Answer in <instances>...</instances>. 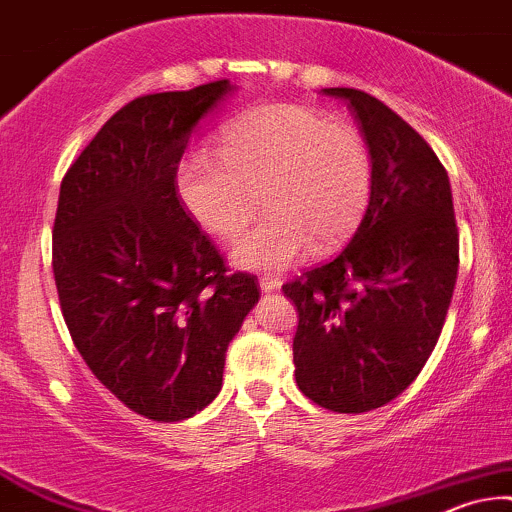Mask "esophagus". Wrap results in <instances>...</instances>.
<instances>
[{
    "label": "esophagus",
    "mask_w": 512,
    "mask_h": 512,
    "mask_svg": "<svg viewBox=\"0 0 512 512\" xmlns=\"http://www.w3.org/2000/svg\"><path fill=\"white\" fill-rule=\"evenodd\" d=\"M260 288H262V293H276V290L281 288V278L262 276L260 278Z\"/></svg>",
    "instance_id": "esophagus-1"
}]
</instances>
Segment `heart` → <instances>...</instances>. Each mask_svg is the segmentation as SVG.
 <instances>
[{
	"instance_id": "heart-1",
	"label": "heart",
	"mask_w": 512,
	"mask_h": 512,
	"mask_svg": "<svg viewBox=\"0 0 512 512\" xmlns=\"http://www.w3.org/2000/svg\"><path fill=\"white\" fill-rule=\"evenodd\" d=\"M371 179V153L357 127L300 103H271L224 129L219 158L186 155L177 189L191 217L222 241L250 224L262 196L269 217L236 243L234 260L281 271L309 248L333 252L349 241L368 208Z\"/></svg>"
}]
</instances>
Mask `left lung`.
Returning <instances> with one entry per match:
<instances>
[{
	"mask_svg": "<svg viewBox=\"0 0 512 512\" xmlns=\"http://www.w3.org/2000/svg\"><path fill=\"white\" fill-rule=\"evenodd\" d=\"M345 99L371 153V200L338 257L283 286L297 307L295 380L328 411L387 404L423 371L458 274L449 174L428 141L375 96Z\"/></svg>",
	"mask_w": 512,
	"mask_h": 512,
	"instance_id": "obj_1",
	"label": "left lung"
}]
</instances>
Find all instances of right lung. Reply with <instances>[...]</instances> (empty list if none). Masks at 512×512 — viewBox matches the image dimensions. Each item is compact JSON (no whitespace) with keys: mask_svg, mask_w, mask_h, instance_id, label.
I'll use <instances>...</instances> for the list:
<instances>
[{"mask_svg":"<svg viewBox=\"0 0 512 512\" xmlns=\"http://www.w3.org/2000/svg\"><path fill=\"white\" fill-rule=\"evenodd\" d=\"M229 80L125 103L68 167L51 264L77 352L127 409L158 423L222 390L226 347L260 300L184 208L179 160Z\"/></svg>","mask_w":512,"mask_h":512,"instance_id":"obj_1","label":"right lung"}]
</instances>
